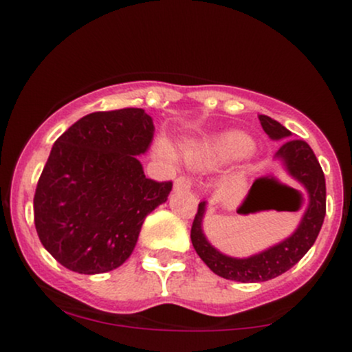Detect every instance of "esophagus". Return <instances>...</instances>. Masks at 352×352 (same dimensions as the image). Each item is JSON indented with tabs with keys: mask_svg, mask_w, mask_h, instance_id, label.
<instances>
[{
	"mask_svg": "<svg viewBox=\"0 0 352 352\" xmlns=\"http://www.w3.org/2000/svg\"><path fill=\"white\" fill-rule=\"evenodd\" d=\"M192 188V180L188 179V177H179V179L175 180V184H173V190L175 192H188V190Z\"/></svg>",
	"mask_w": 352,
	"mask_h": 352,
	"instance_id": "1",
	"label": "esophagus"
}]
</instances>
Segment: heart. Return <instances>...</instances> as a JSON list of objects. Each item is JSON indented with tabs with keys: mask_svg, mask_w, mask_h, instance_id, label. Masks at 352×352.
Listing matches in <instances>:
<instances>
[{
	"mask_svg": "<svg viewBox=\"0 0 352 352\" xmlns=\"http://www.w3.org/2000/svg\"><path fill=\"white\" fill-rule=\"evenodd\" d=\"M160 151L170 153L167 145H162ZM250 151H252V140L248 137L240 132H227L188 144L185 148V157L195 167H210L243 157Z\"/></svg>",
	"mask_w": 352,
	"mask_h": 352,
	"instance_id": "b5f03b06",
	"label": "heart"
}]
</instances>
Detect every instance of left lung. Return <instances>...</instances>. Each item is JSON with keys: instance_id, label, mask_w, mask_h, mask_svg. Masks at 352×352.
<instances>
[{"instance_id": "obj_1", "label": "left lung", "mask_w": 352, "mask_h": 352, "mask_svg": "<svg viewBox=\"0 0 352 352\" xmlns=\"http://www.w3.org/2000/svg\"><path fill=\"white\" fill-rule=\"evenodd\" d=\"M258 119L270 139H287L274 157L283 164L286 173L305 187V197L308 199L306 200L308 204H306V212L301 218V223L298 225L292 236L253 256L233 258L220 253L208 243L201 230L207 201H200L195 220L192 223V232H190L193 248L213 273L225 280L240 283L268 281L293 268L314 245L326 215V180L313 148L305 140L289 139L292 132L272 117L258 116ZM252 197L253 188L250 190L243 205L248 204Z\"/></svg>"}]
</instances>
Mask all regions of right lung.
I'll use <instances>...</instances> for the list:
<instances>
[{
	"instance_id": "1",
	"label": "right lung",
	"mask_w": 352,
	"mask_h": 352,
	"mask_svg": "<svg viewBox=\"0 0 352 352\" xmlns=\"http://www.w3.org/2000/svg\"><path fill=\"white\" fill-rule=\"evenodd\" d=\"M153 139L144 109L92 112L52 145L34 193L39 240L80 274L119 268L134 252L145 217L167 201L172 182L147 179L137 155Z\"/></svg>"
}]
</instances>
